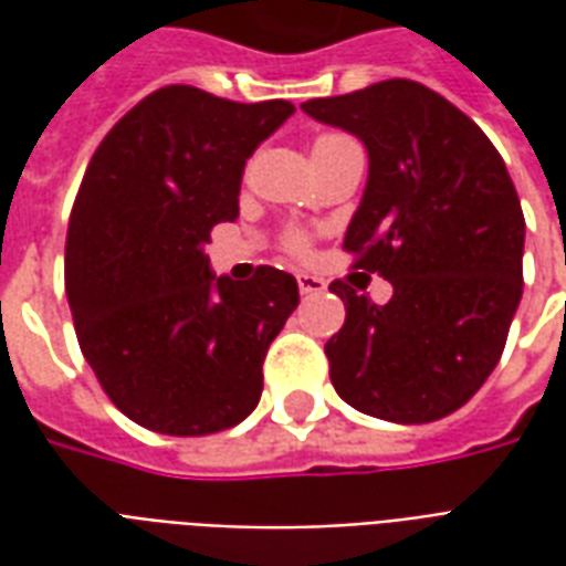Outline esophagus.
<instances>
[{
	"label": "esophagus",
	"instance_id": "esophagus-1",
	"mask_svg": "<svg viewBox=\"0 0 566 566\" xmlns=\"http://www.w3.org/2000/svg\"><path fill=\"white\" fill-rule=\"evenodd\" d=\"M296 284H300V294H324L327 284L321 282L318 275H308V272H296Z\"/></svg>",
	"mask_w": 566,
	"mask_h": 566
}]
</instances>
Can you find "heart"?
I'll use <instances>...</instances> for the list:
<instances>
[{
  "label": "heart",
  "instance_id": "heart-1",
  "mask_svg": "<svg viewBox=\"0 0 566 566\" xmlns=\"http://www.w3.org/2000/svg\"><path fill=\"white\" fill-rule=\"evenodd\" d=\"M345 139H348V136H339V133H324V136H318V139H315V148H324V145H336V142H345ZM284 245H287V251H294V254H303V251H306V235H303V233H287Z\"/></svg>",
  "mask_w": 566,
  "mask_h": 566
}]
</instances>
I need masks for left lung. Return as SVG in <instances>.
Masks as SVG:
<instances>
[{
  "instance_id": "1",
  "label": "left lung",
  "mask_w": 566,
  "mask_h": 566,
  "mask_svg": "<svg viewBox=\"0 0 566 566\" xmlns=\"http://www.w3.org/2000/svg\"><path fill=\"white\" fill-rule=\"evenodd\" d=\"M303 112L367 145L369 178L343 248L394 284L385 306L333 282L345 324L324 345L357 412L397 424L451 416L497 367L522 300L524 214L506 163L424 84L379 81Z\"/></svg>"
}]
</instances>
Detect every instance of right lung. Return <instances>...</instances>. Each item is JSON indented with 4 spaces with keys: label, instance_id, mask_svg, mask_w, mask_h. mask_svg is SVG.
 I'll use <instances>...</instances> for the list:
<instances>
[{
    "label": "right lung",
    "instance_id": "add662e5",
    "mask_svg": "<svg viewBox=\"0 0 566 566\" xmlns=\"http://www.w3.org/2000/svg\"><path fill=\"white\" fill-rule=\"evenodd\" d=\"M294 105L233 103L169 84L108 129L66 233V296L78 345L108 400L166 437L245 421L263 357L300 303L296 279L258 266L214 279L202 245L239 218L245 160Z\"/></svg>",
    "mask_w": 566,
    "mask_h": 566
}]
</instances>
